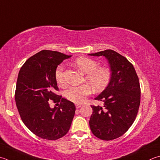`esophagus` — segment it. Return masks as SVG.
<instances>
[{
    "instance_id": "34e87169",
    "label": "esophagus",
    "mask_w": 160,
    "mask_h": 160,
    "mask_svg": "<svg viewBox=\"0 0 160 160\" xmlns=\"http://www.w3.org/2000/svg\"><path fill=\"white\" fill-rule=\"evenodd\" d=\"M81 106H82V105H81V104H78V103L75 104V107H76V108H80Z\"/></svg>"
}]
</instances>
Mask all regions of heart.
Instances as JSON below:
<instances>
[{"mask_svg":"<svg viewBox=\"0 0 160 160\" xmlns=\"http://www.w3.org/2000/svg\"><path fill=\"white\" fill-rule=\"evenodd\" d=\"M74 64L81 72L85 75V80L96 92H100L108 85L111 79V71L108 68L98 67L96 61L88 57H81L75 59ZM55 78L60 86L66 85L63 75V67L59 66L55 72ZM92 89L88 85L71 86L66 90L64 97L72 102L80 103L84 102L87 96L89 95Z\"/></svg>","mask_w":160,"mask_h":160,"instance_id":"1","label":"heart"}]
</instances>
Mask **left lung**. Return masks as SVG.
I'll list each match as a JSON object with an SVG mask.
<instances>
[{"instance_id":"left-lung-1","label":"left lung","mask_w":160,"mask_h":160,"mask_svg":"<svg viewBox=\"0 0 160 160\" xmlns=\"http://www.w3.org/2000/svg\"><path fill=\"white\" fill-rule=\"evenodd\" d=\"M90 56L105 57L108 61L111 79L94 99L103 106H91L89 120L92 132L101 140L110 141L122 136L134 122L141 101V88L134 68L125 57L112 50Z\"/></svg>"}]
</instances>
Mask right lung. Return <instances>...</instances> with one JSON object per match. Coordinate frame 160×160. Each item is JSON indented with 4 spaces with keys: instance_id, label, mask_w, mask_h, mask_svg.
<instances>
[{
    "instance_id": "add662e5",
    "label": "right lung",
    "mask_w": 160,
    "mask_h": 160,
    "mask_svg": "<svg viewBox=\"0 0 160 160\" xmlns=\"http://www.w3.org/2000/svg\"><path fill=\"white\" fill-rule=\"evenodd\" d=\"M71 57L57 51L42 50L28 59L19 72L16 105L23 122L38 137L57 140L71 127L74 103L54 93L59 90L55 78L57 66ZM49 100L59 106L51 108Z\"/></svg>"
}]
</instances>
